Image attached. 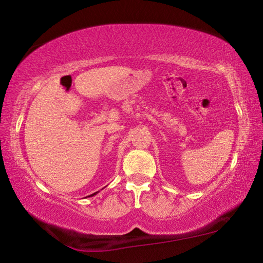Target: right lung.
Returning <instances> with one entry per match:
<instances>
[{
	"label": "right lung",
	"mask_w": 263,
	"mask_h": 263,
	"mask_svg": "<svg viewBox=\"0 0 263 263\" xmlns=\"http://www.w3.org/2000/svg\"><path fill=\"white\" fill-rule=\"evenodd\" d=\"M97 193H99V191H96V193H94V194H92V195H90V196H94V195H96Z\"/></svg>",
	"instance_id": "1"
}]
</instances>
